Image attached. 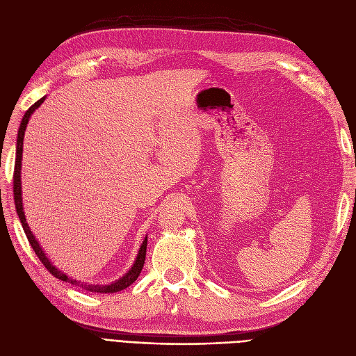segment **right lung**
<instances>
[{
	"label": "right lung",
	"instance_id": "1",
	"mask_svg": "<svg viewBox=\"0 0 356 356\" xmlns=\"http://www.w3.org/2000/svg\"><path fill=\"white\" fill-rule=\"evenodd\" d=\"M46 96L44 98L38 99L34 105H31L28 111L25 113L24 118H22V123H20L19 126V132H17V143H16V160H15V174H13V195H15V204H16V211H17V215H19V220L20 222H22V227H24V232L26 234V238L32 246V250L35 251L37 257L40 258V261L42 263V266H44L47 270L55 276L58 279H60V281H65V282H70L72 285H79V286H84L86 289L89 291H93V293H118V291H122L124 288H127L129 285H132L136 277L139 276V273H141L143 267H144V261H145V252H147V238L144 239L141 248H139V252H138V257H136V261L134 264V267L129 270L122 279H118L117 282L114 284H110V285H86V284H80L77 281H74V279L68 277L67 275H63L60 270H58V268L55 266H51V263L49 261V258L46 257V254L42 252L41 246L38 245V242L35 241L34 234H32V232L29 230L28 227V222H26V218H25V213H24V208H22V187H20V165H22V145H24V135H25V129H26V124L29 122V117L31 114L34 113L38 106L44 102Z\"/></svg>",
	"mask_w": 356,
	"mask_h": 356
}]
</instances>
